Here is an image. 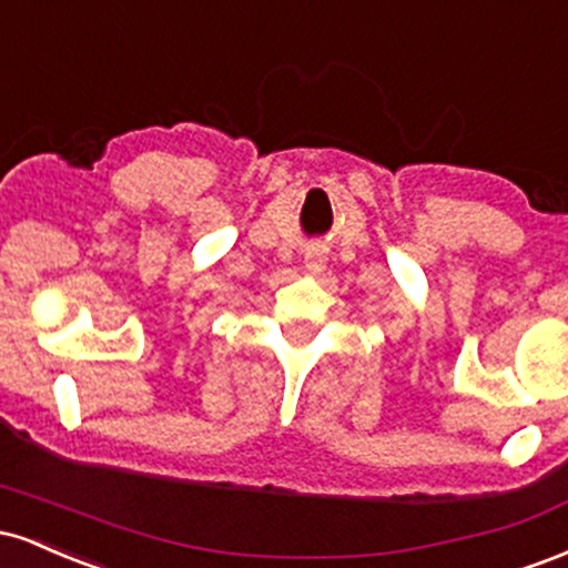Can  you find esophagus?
<instances>
[{
	"mask_svg": "<svg viewBox=\"0 0 568 568\" xmlns=\"http://www.w3.org/2000/svg\"><path fill=\"white\" fill-rule=\"evenodd\" d=\"M304 266L310 272H321L323 266H325V258H323V253L321 251H310L306 253V262H304Z\"/></svg>",
	"mask_w": 568,
	"mask_h": 568,
	"instance_id": "34e87169",
	"label": "esophagus"
}]
</instances>
